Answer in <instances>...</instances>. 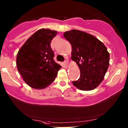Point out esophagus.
I'll list each match as a JSON object with an SVG mask.
<instances>
[{"mask_svg": "<svg viewBox=\"0 0 128 128\" xmlns=\"http://www.w3.org/2000/svg\"><path fill=\"white\" fill-rule=\"evenodd\" d=\"M64 65H65L66 66H67L68 64V59H65V60H64Z\"/></svg>", "mask_w": 128, "mask_h": 128, "instance_id": "obj_1", "label": "esophagus"}]
</instances>
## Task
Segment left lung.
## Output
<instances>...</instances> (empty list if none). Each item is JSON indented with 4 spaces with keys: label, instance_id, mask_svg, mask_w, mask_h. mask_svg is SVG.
<instances>
[{
    "label": "left lung",
    "instance_id": "left-lung-1",
    "mask_svg": "<svg viewBox=\"0 0 128 128\" xmlns=\"http://www.w3.org/2000/svg\"><path fill=\"white\" fill-rule=\"evenodd\" d=\"M64 36L71 44V59L80 69V77L72 81L74 86L83 91L95 89L103 80L109 65L106 47L94 36L80 30L66 31Z\"/></svg>",
    "mask_w": 128,
    "mask_h": 128
}]
</instances>
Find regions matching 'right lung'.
<instances>
[{
	"label": "right lung",
	"mask_w": 128,
	"mask_h": 128,
	"mask_svg": "<svg viewBox=\"0 0 128 128\" xmlns=\"http://www.w3.org/2000/svg\"><path fill=\"white\" fill-rule=\"evenodd\" d=\"M57 31L39 30L32 34L18 51L16 66L26 84L35 89H42L53 82L60 64L54 60V52L50 47Z\"/></svg>",
	"instance_id": "right-lung-1"
}]
</instances>
